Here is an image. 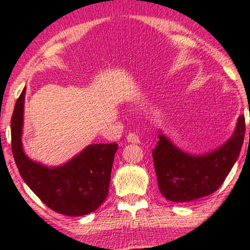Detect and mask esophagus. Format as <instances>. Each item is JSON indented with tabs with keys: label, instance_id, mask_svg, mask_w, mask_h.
Segmentation results:
<instances>
[{
	"label": "esophagus",
	"instance_id": "34e87169",
	"mask_svg": "<svg viewBox=\"0 0 250 250\" xmlns=\"http://www.w3.org/2000/svg\"><path fill=\"white\" fill-rule=\"evenodd\" d=\"M127 141L130 143H140V137L137 136V134L129 133L127 135Z\"/></svg>",
	"mask_w": 250,
	"mask_h": 250
}]
</instances>
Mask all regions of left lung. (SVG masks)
<instances>
[{
	"mask_svg": "<svg viewBox=\"0 0 250 250\" xmlns=\"http://www.w3.org/2000/svg\"><path fill=\"white\" fill-rule=\"evenodd\" d=\"M245 131V116L241 115L233 136L220 148L203 156L186 154L159 134L152 158L161 193L170 201L188 203L215 192L239 157Z\"/></svg>",
	"mask_w": 250,
	"mask_h": 250,
	"instance_id": "1",
	"label": "left lung"
}]
</instances>
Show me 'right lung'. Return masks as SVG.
<instances>
[{"instance_id":"1","label":"right lung","mask_w":250,"mask_h":250,"mask_svg":"<svg viewBox=\"0 0 250 250\" xmlns=\"http://www.w3.org/2000/svg\"><path fill=\"white\" fill-rule=\"evenodd\" d=\"M24 98L25 88L11 117V150L21 177L52 211L68 216L95 211L107 198L117 144H91L62 167L36 163L24 154L21 141Z\"/></svg>"}]
</instances>
